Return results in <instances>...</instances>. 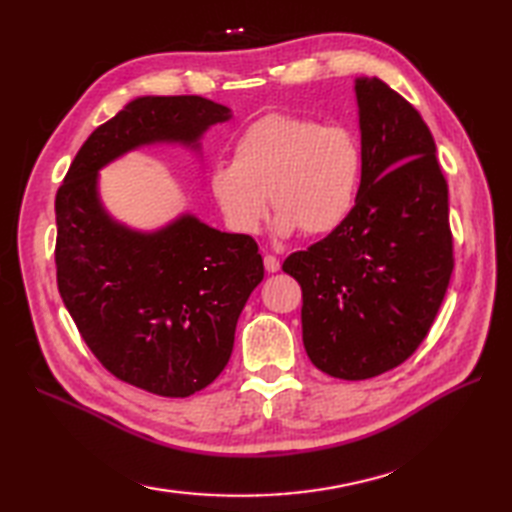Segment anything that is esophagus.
I'll return each instance as SVG.
<instances>
[{
  "label": "esophagus",
  "instance_id": "obj_1",
  "mask_svg": "<svg viewBox=\"0 0 512 512\" xmlns=\"http://www.w3.org/2000/svg\"><path fill=\"white\" fill-rule=\"evenodd\" d=\"M264 268L268 270V273H277V270L281 268V262L275 255H264Z\"/></svg>",
  "mask_w": 512,
  "mask_h": 512
}]
</instances>
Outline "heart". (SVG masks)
Listing matches in <instances>:
<instances>
[{"label":"heart","instance_id":"b5f03b06","mask_svg":"<svg viewBox=\"0 0 512 512\" xmlns=\"http://www.w3.org/2000/svg\"><path fill=\"white\" fill-rule=\"evenodd\" d=\"M361 180V149L343 125L270 112L246 125L231 162H215L209 187L237 233H255L266 217V195L277 211L275 231L332 233L350 215Z\"/></svg>","mask_w":512,"mask_h":512}]
</instances>
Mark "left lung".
I'll use <instances>...</instances> for the list:
<instances>
[{
    "label": "left lung",
    "mask_w": 512,
    "mask_h": 512,
    "mask_svg": "<svg viewBox=\"0 0 512 512\" xmlns=\"http://www.w3.org/2000/svg\"><path fill=\"white\" fill-rule=\"evenodd\" d=\"M361 187L345 222L292 253L303 347L334 378L405 363L427 336L453 273L449 189L427 123L378 76L354 79Z\"/></svg>",
    "instance_id": "1"
}]
</instances>
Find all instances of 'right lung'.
Instances as JSON below:
<instances>
[{
    "label": "right lung",
    "mask_w": 512,
    "mask_h": 512,
    "mask_svg": "<svg viewBox=\"0 0 512 512\" xmlns=\"http://www.w3.org/2000/svg\"><path fill=\"white\" fill-rule=\"evenodd\" d=\"M231 118L202 96H138L85 140L54 202L65 308L107 372L156 396L187 398L222 374L264 262L253 237L189 211L151 231L116 220L99 173L143 147L202 158L204 134Z\"/></svg>",
    "instance_id": "right-lung-1"
}]
</instances>
